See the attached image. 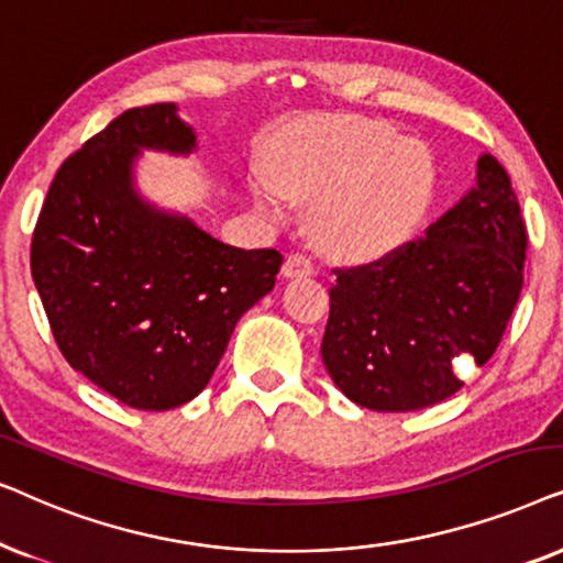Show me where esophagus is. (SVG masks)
Masks as SVG:
<instances>
[{
	"mask_svg": "<svg viewBox=\"0 0 563 563\" xmlns=\"http://www.w3.org/2000/svg\"><path fill=\"white\" fill-rule=\"evenodd\" d=\"M283 273H286L288 277L311 275L313 273V260L309 257V254H303V252H294L286 260V265H283Z\"/></svg>",
	"mask_w": 563,
	"mask_h": 563,
	"instance_id": "obj_1",
	"label": "esophagus"
}]
</instances>
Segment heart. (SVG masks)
<instances>
[{
  "label": "heart",
  "instance_id": "heart-1",
  "mask_svg": "<svg viewBox=\"0 0 563 563\" xmlns=\"http://www.w3.org/2000/svg\"><path fill=\"white\" fill-rule=\"evenodd\" d=\"M275 179L290 198H324L317 229L340 250H373L401 236L430 198L432 164L417 141L396 139L388 123L340 118L313 131L275 164ZM257 203L283 213L273 187H257Z\"/></svg>",
  "mask_w": 563,
  "mask_h": 563
}]
</instances>
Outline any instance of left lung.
<instances>
[{
    "mask_svg": "<svg viewBox=\"0 0 563 563\" xmlns=\"http://www.w3.org/2000/svg\"><path fill=\"white\" fill-rule=\"evenodd\" d=\"M459 206L384 257L334 267L321 357L350 401L415 411L499 347L522 290L528 229L507 169L484 154Z\"/></svg>",
    "mask_w": 563,
    "mask_h": 563,
    "instance_id": "1",
    "label": "left lung"
}]
</instances>
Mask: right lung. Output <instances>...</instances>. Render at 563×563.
I'll list each match as a JSON object with an SVG mask.
<instances>
[{
	"label": "right lung",
	"instance_id": "1",
	"mask_svg": "<svg viewBox=\"0 0 563 563\" xmlns=\"http://www.w3.org/2000/svg\"><path fill=\"white\" fill-rule=\"evenodd\" d=\"M139 148L187 154L195 133L156 102L89 139L48 187L30 273L66 363L133 409L164 411L208 386L283 254L239 250L146 206L131 185Z\"/></svg>",
	"mask_w": 563,
	"mask_h": 563
}]
</instances>
